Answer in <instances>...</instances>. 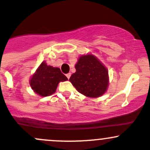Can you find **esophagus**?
I'll use <instances>...</instances> for the list:
<instances>
[{"instance_id":"34e87169","label":"esophagus","mask_w":150,"mask_h":150,"mask_svg":"<svg viewBox=\"0 0 150 150\" xmlns=\"http://www.w3.org/2000/svg\"><path fill=\"white\" fill-rule=\"evenodd\" d=\"M66 77H67V78L69 79V78H70V77H71V74H70V73L67 74H66Z\"/></svg>"}]
</instances>
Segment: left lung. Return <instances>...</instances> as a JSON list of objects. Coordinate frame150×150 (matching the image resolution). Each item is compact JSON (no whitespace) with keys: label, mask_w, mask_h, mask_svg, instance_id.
<instances>
[{"label":"left lung","mask_w":150,"mask_h":150,"mask_svg":"<svg viewBox=\"0 0 150 150\" xmlns=\"http://www.w3.org/2000/svg\"><path fill=\"white\" fill-rule=\"evenodd\" d=\"M75 69L76 72L71 76L69 81L79 93L90 98L104 94L109 84L108 71L95 56H81Z\"/></svg>","instance_id":"left-lung-1"}]
</instances>
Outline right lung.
<instances>
[{
    "instance_id": "obj_1",
    "label": "right lung",
    "mask_w": 150,
    "mask_h": 150,
    "mask_svg": "<svg viewBox=\"0 0 150 150\" xmlns=\"http://www.w3.org/2000/svg\"><path fill=\"white\" fill-rule=\"evenodd\" d=\"M66 80L68 78L60 69L47 66L43 62L31 77L30 84L34 92L44 97L55 93L58 83Z\"/></svg>"
}]
</instances>
